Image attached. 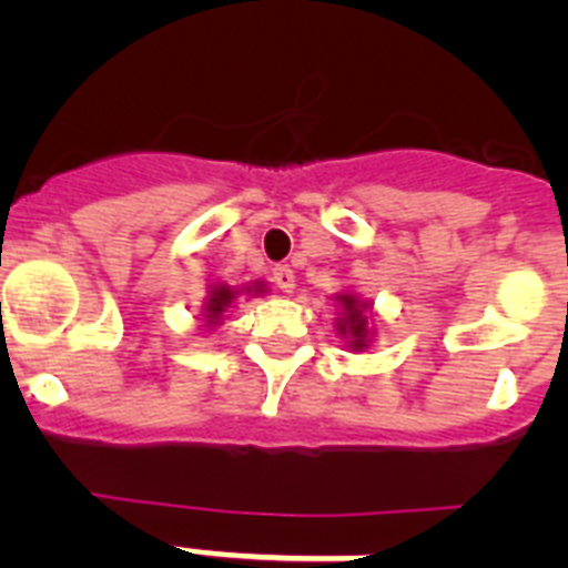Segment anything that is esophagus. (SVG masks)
Returning <instances> with one entry per match:
<instances>
[{
  "instance_id": "34e87169",
  "label": "esophagus",
  "mask_w": 568,
  "mask_h": 568,
  "mask_svg": "<svg viewBox=\"0 0 568 568\" xmlns=\"http://www.w3.org/2000/svg\"><path fill=\"white\" fill-rule=\"evenodd\" d=\"M273 281L281 293H293L295 290V273L287 267V264H281V267L273 270Z\"/></svg>"
}]
</instances>
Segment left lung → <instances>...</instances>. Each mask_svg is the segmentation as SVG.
<instances>
[{"mask_svg":"<svg viewBox=\"0 0 568 568\" xmlns=\"http://www.w3.org/2000/svg\"><path fill=\"white\" fill-rule=\"evenodd\" d=\"M338 301V318H335V333L346 341V346L353 353H364L369 349L375 338V324H373V304L361 298L353 290L335 295Z\"/></svg>","mask_w":568,"mask_h":568,"instance_id":"obj_1","label":"left lung"}]
</instances>
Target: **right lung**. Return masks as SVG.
<instances>
[{"label":"right lung","mask_w":568,"mask_h":568,"mask_svg":"<svg viewBox=\"0 0 568 568\" xmlns=\"http://www.w3.org/2000/svg\"><path fill=\"white\" fill-rule=\"evenodd\" d=\"M241 293L264 295L267 293V281H255V284H247V287H241V290H233L230 284H222V281H213V284L207 287V298H204V313H202L204 327L207 329L222 327L230 307H233L235 298H239Z\"/></svg>","instance_id":"add662e5"}]
</instances>
